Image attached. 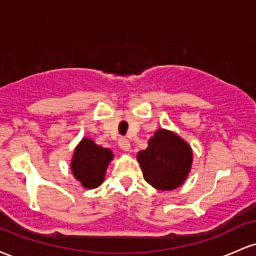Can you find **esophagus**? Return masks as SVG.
Returning <instances> with one entry per match:
<instances>
[{
    "label": "esophagus",
    "mask_w": 256,
    "mask_h": 256,
    "mask_svg": "<svg viewBox=\"0 0 256 256\" xmlns=\"http://www.w3.org/2000/svg\"><path fill=\"white\" fill-rule=\"evenodd\" d=\"M118 144H119L120 148H122L124 152H128V150H130L131 144H130V142H128V140H126V138H124V137L119 138Z\"/></svg>",
    "instance_id": "34e87169"
}]
</instances>
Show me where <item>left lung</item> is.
I'll return each mask as SVG.
<instances>
[{"mask_svg": "<svg viewBox=\"0 0 256 256\" xmlns=\"http://www.w3.org/2000/svg\"><path fill=\"white\" fill-rule=\"evenodd\" d=\"M143 177L158 190H173L180 186L192 168L190 146L167 130H158L148 142V148L137 154Z\"/></svg>", "mask_w": 256, "mask_h": 256, "instance_id": "left-lung-1", "label": "left lung"}]
</instances>
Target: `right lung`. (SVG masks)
<instances>
[{"instance_id": "obj_1", "label": "right lung", "mask_w": 256, "mask_h": 256, "mask_svg": "<svg viewBox=\"0 0 256 256\" xmlns=\"http://www.w3.org/2000/svg\"><path fill=\"white\" fill-rule=\"evenodd\" d=\"M112 158L113 154L110 149L95 144L89 138H83L72 158L73 176L84 188H98L104 182V172Z\"/></svg>"}]
</instances>
